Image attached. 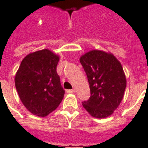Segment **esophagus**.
<instances>
[{
	"label": "esophagus",
	"mask_w": 148,
	"mask_h": 148,
	"mask_svg": "<svg viewBox=\"0 0 148 148\" xmlns=\"http://www.w3.org/2000/svg\"><path fill=\"white\" fill-rule=\"evenodd\" d=\"M76 91H75V89H74V88H73V89H69V90H66V92L67 93H71V94H73V93H74V92H75Z\"/></svg>",
	"instance_id": "34e87169"
}]
</instances>
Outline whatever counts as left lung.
<instances>
[{
  "label": "left lung",
  "mask_w": 148,
  "mask_h": 148,
  "mask_svg": "<svg viewBox=\"0 0 148 148\" xmlns=\"http://www.w3.org/2000/svg\"><path fill=\"white\" fill-rule=\"evenodd\" d=\"M79 62L91 91L89 99L83 102V106L94 118L110 116L120 105L127 86L121 64L112 53L100 50L86 53Z\"/></svg>",
  "instance_id": "8db88e82"
}]
</instances>
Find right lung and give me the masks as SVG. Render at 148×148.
Returning a JSON list of instances; mask_svg holds the SVG:
<instances>
[{
  "mask_svg": "<svg viewBox=\"0 0 148 148\" xmlns=\"http://www.w3.org/2000/svg\"><path fill=\"white\" fill-rule=\"evenodd\" d=\"M60 56L49 49L35 51L21 61L15 77L21 101L29 112L45 117L58 107L65 90L56 72Z\"/></svg>",
  "mask_w": 148,
  "mask_h": 148,
  "instance_id": "right-lung-1",
  "label": "right lung"
}]
</instances>
